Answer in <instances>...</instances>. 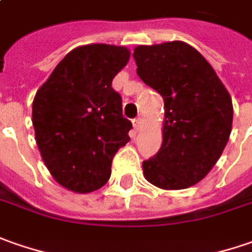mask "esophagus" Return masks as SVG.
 I'll return each instance as SVG.
<instances>
[{
    "instance_id": "1",
    "label": "esophagus",
    "mask_w": 252,
    "mask_h": 252,
    "mask_svg": "<svg viewBox=\"0 0 252 252\" xmlns=\"http://www.w3.org/2000/svg\"><path fill=\"white\" fill-rule=\"evenodd\" d=\"M132 124H134V128H135V131H139L141 128H142V118L141 117H138V118H135L134 121H132Z\"/></svg>"
}]
</instances>
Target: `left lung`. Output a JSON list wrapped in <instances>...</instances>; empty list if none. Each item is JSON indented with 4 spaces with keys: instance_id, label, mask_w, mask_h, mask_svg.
Wrapping results in <instances>:
<instances>
[{
    "instance_id": "1",
    "label": "left lung",
    "mask_w": 252,
    "mask_h": 252,
    "mask_svg": "<svg viewBox=\"0 0 252 252\" xmlns=\"http://www.w3.org/2000/svg\"><path fill=\"white\" fill-rule=\"evenodd\" d=\"M134 58L138 76L164 100L163 142L142 163L143 176L161 189L195 186L229 141V92L204 56L184 41L136 46Z\"/></svg>"
}]
</instances>
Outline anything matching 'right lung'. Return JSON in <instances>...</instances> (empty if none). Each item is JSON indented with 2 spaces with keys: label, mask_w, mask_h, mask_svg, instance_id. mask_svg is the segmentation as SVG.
<instances>
[{
  "label": "right lung",
  "mask_w": 252,
  "mask_h": 252,
  "mask_svg": "<svg viewBox=\"0 0 252 252\" xmlns=\"http://www.w3.org/2000/svg\"><path fill=\"white\" fill-rule=\"evenodd\" d=\"M129 50L86 44L69 51L36 92L32 123L41 159L60 186L78 194L109 181L111 161L129 141L121 96L111 88Z\"/></svg>",
  "instance_id": "add662e5"
}]
</instances>
